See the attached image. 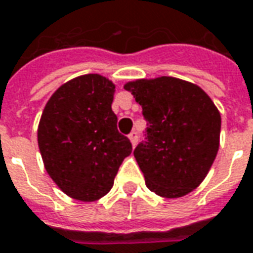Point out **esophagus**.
I'll return each mask as SVG.
<instances>
[{"instance_id": "obj_1", "label": "esophagus", "mask_w": 253, "mask_h": 253, "mask_svg": "<svg viewBox=\"0 0 253 253\" xmlns=\"http://www.w3.org/2000/svg\"><path fill=\"white\" fill-rule=\"evenodd\" d=\"M129 140H130V143H132V146H135V145H136V142H138V132H136V130H132V132H130Z\"/></svg>"}]
</instances>
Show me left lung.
I'll use <instances>...</instances> for the list:
<instances>
[{
  "instance_id": "8db88e82",
  "label": "left lung",
  "mask_w": 253,
  "mask_h": 253,
  "mask_svg": "<svg viewBox=\"0 0 253 253\" xmlns=\"http://www.w3.org/2000/svg\"><path fill=\"white\" fill-rule=\"evenodd\" d=\"M142 106L145 140L133 156L147 188L163 198L194 191L216 159L221 118L210 97L194 83L171 76L125 84Z\"/></svg>"
}]
</instances>
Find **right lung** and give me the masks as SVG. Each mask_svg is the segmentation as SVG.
<instances>
[{"mask_svg": "<svg viewBox=\"0 0 253 253\" xmlns=\"http://www.w3.org/2000/svg\"><path fill=\"white\" fill-rule=\"evenodd\" d=\"M115 86L97 74L79 76L52 94L37 130L44 167L68 196L93 202L108 194L132 152L111 110Z\"/></svg>", "mask_w": 253, "mask_h": 253, "instance_id": "1", "label": "right lung"}]
</instances>
